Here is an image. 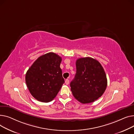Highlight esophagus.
<instances>
[{
	"label": "esophagus",
	"instance_id": "1",
	"mask_svg": "<svg viewBox=\"0 0 134 134\" xmlns=\"http://www.w3.org/2000/svg\"><path fill=\"white\" fill-rule=\"evenodd\" d=\"M65 84H66V85L69 84V80L68 79H66V80L65 81Z\"/></svg>",
	"mask_w": 134,
	"mask_h": 134
}]
</instances>
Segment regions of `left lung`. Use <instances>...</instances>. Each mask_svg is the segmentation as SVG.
Wrapping results in <instances>:
<instances>
[{
  "instance_id": "obj_1",
  "label": "left lung",
  "mask_w": 134,
  "mask_h": 134,
  "mask_svg": "<svg viewBox=\"0 0 134 134\" xmlns=\"http://www.w3.org/2000/svg\"><path fill=\"white\" fill-rule=\"evenodd\" d=\"M76 74L70 83L74 97L83 104L90 103L101 97L107 86L106 74L100 63L91 57L78 59Z\"/></svg>"
}]
</instances>
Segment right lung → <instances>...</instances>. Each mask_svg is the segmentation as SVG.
<instances>
[{
    "label": "right lung",
    "instance_id": "1",
    "mask_svg": "<svg viewBox=\"0 0 134 134\" xmlns=\"http://www.w3.org/2000/svg\"><path fill=\"white\" fill-rule=\"evenodd\" d=\"M62 58L53 52L37 58L26 72L28 89L37 100L48 103L52 100L64 83L60 68Z\"/></svg>",
    "mask_w": 134,
    "mask_h": 134
}]
</instances>
